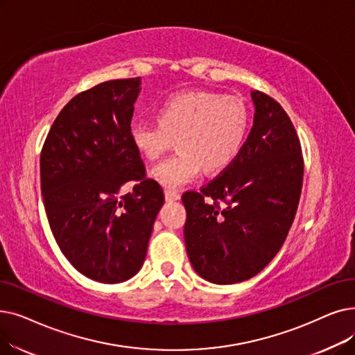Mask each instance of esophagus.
<instances>
[{
    "label": "esophagus",
    "instance_id": "esophagus-1",
    "mask_svg": "<svg viewBox=\"0 0 355 355\" xmlns=\"http://www.w3.org/2000/svg\"><path fill=\"white\" fill-rule=\"evenodd\" d=\"M165 200L166 202H175V200H180V193L177 190H169V189H165Z\"/></svg>",
    "mask_w": 355,
    "mask_h": 355
}]
</instances>
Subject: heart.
Here are the masks:
<instances>
[{"mask_svg":"<svg viewBox=\"0 0 355 355\" xmlns=\"http://www.w3.org/2000/svg\"><path fill=\"white\" fill-rule=\"evenodd\" d=\"M158 123L135 121L130 142L148 161H157L174 145L178 152L152 169L165 187H180L198 173L211 174L232 162L250 129V110L242 98L190 89L166 97L157 107Z\"/></svg>","mask_w":355,"mask_h":355,"instance_id":"b5f03b06","label":"heart"}]
</instances>
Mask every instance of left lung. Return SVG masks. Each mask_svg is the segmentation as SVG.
Instances as JSON below:
<instances>
[{
    "mask_svg": "<svg viewBox=\"0 0 355 355\" xmlns=\"http://www.w3.org/2000/svg\"><path fill=\"white\" fill-rule=\"evenodd\" d=\"M254 126L236 158L200 191L182 194L184 239L196 272L214 284L241 283L280 251L297 211L303 157L283 107L251 91Z\"/></svg>",
    "mask_w": 355,
    "mask_h": 355,
    "instance_id": "left-lung-1",
    "label": "left lung"
}]
</instances>
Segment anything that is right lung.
Listing matches in <instances>:
<instances>
[{
    "label": "right lung",
    "instance_id": "right-lung-1",
    "mask_svg": "<svg viewBox=\"0 0 355 355\" xmlns=\"http://www.w3.org/2000/svg\"><path fill=\"white\" fill-rule=\"evenodd\" d=\"M141 78L105 81L75 96L55 119L40 153V187L59 250L75 270L121 283L141 270L164 205L130 142ZM134 182L121 195V187Z\"/></svg>",
    "mask_w": 355,
    "mask_h": 355
}]
</instances>
